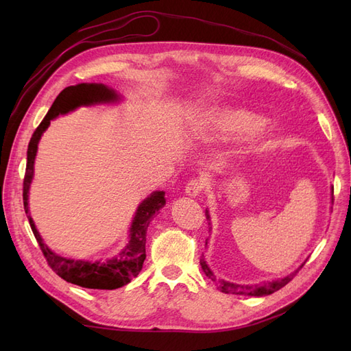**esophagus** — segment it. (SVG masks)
Returning <instances> with one entry per match:
<instances>
[{
    "label": "esophagus",
    "mask_w": 351,
    "mask_h": 351,
    "mask_svg": "<svg viewBox=\"0 0 351 351\" xmlns=\"http://www.w3.org/2000/svg\"><path fill=\"white\" fill-rule=\"evenodd\" d=\"M204 189H205V182H204V180H200V178H192V180H190V182L186 184V193H187L189 196L195 197V196L200 195L202 190H204Z\"/></svg>",
    "instance_id": "1"
}]
</instances>
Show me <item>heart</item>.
I'll return each instance as SVG.
<instances>
[{
  "label": "heart",
  "instance_id": "1",
  "mask_svg": "<svg viewBox=\"0 0 351 351\" xmlns=\"http://www.w3.org/2000/svg\"><path fill=\"white\" fill-rule=\"evenodd\" d=\"M262 125V119L243 108L222 107L209 111L200 123V133L210 141L237 139L256 132Z\"/></svg>",
  "mask_w": 351,
  "mask_h": 351
}]
</instances>
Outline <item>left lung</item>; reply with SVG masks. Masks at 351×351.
Segmentation results:
<instances>
[{
  "instance_id": "obj_1",
  "label": "left lung",
  "mask_w": 351,
  "mask_h": 351,
  "mask_svg": "<svg viewBox=\"0 0 351 351\" xmlns=\"http://www.w3.org/2000/svg\"><path fill=\"white\" fill-rule=\"evenodd\" d=\"M206 219L209 221L208 212H206ZM209 226H210V224H209ZM205 244H208V241H206ZM303 265H304V263H303ZM303 265H302V267H300L299 269L294 271V272L290 274V275H287V277H284V278H281V280L267 281V282L256 284V285H240V284H232V282H227V281H224V280L217 278L215 275L212 274V271L209 269V267L206 265L204 256L200 258V267H202V269H204V272L206 274L208 278H210L212 281L215 282V285L218 287V289H219L222 293H226V294H241V295H256V297L272 294V293H275V291H278L280 289H282L284 285L289 284V282L295 277V274L303 268Z\"/></svg>"
}]
</instances>
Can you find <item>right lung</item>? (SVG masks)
I'll use <instances>...</instances> for the list:
<instances>
[{
    "mask_svg": "<svg viewBox=\"0 0 351 351\" xmlns=\"http://www.w3.org/2000/svg\"><path fill=\"white\" fill-rule=\"evenodd\" d=\"M117 99L114 90L108 89L104 84L97 83H80L77 86H69L62 89L57 99L52 104V107L44 117V120L36 127L30 137L27 146V162H26V173L23 178V205L26 214L29 212L27 208V197H29V186L34 177V162L38 151V142L40 139L52 119L58 117V114H66L73 111L80 105H90L95 102H107ZM165 193L164 192H154L149 197L142 202V205L137 208L136 217L130 228V241L125 249L119 254V256L110 259L107 262H84V261H74L61 258L54 252H51L44 241H42L38 230L35 228L34 221L29 218V224L34 236L39 244V247L44 253V256L49 265V268L54 271L58 277L66 280L67 282L76 284L84 289L93 290H114L120 287L129 284L132 278L137 277L141 272L143 262L146 259V230L149 227V222L155 212L161 209L165 205Z\"/></svg>",
    "mask_w": 351,
    "mask_h": 351,
    "instance_id": "right-lung-1",
    "label": "right lung"
}]
</instances>
